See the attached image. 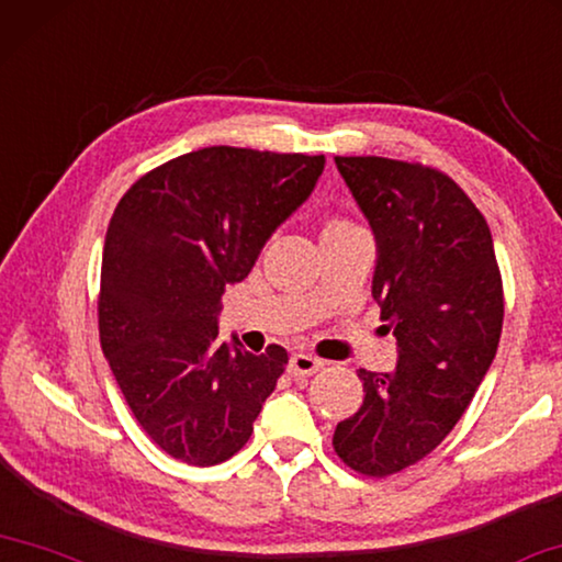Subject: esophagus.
<instances>
[{
  "instance_id": "34e87169",
  "label": "esophagus",
  "mask_w": 562,
  "mask_h": 562,
  "mask_svg": "<svg viewBox=\"0 0 562 562\" xmlns=\"http://www.w3.org/2000/svg\"><path fill=\"white\" fill-rule=\"evenodd\" d=\"M323 368V362H319L317 358H313V355H292L290 358V375L292 378H310L315 375V372Z\"/></svg>"
}]
</instances>
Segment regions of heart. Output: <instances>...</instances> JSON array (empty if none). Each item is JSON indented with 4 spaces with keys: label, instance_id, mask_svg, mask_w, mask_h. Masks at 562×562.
I'll use <instances>...</instances> for the list:
<instances>
[{
    "label": "heart",
    "instance_id": "heart-1",
    "mask_svg": "<svg viewBox=\"0 0 562 562\" xmlns=\"http://www.w3.org/2000/svg\"><path fill=\"white\" fill-rule=\"evenodd\" d=\"M347 229H358V227H355L352 222H347V220H329L323 235H333V233H347Z\"/></svg>",
    "mask_w": 562,
    "mask_h": 562
}]
</instances>
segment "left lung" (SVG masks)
Listing matches in <instances>:
<instances>
[{
  "mask_svg": "<svg viewBox=\"0 0 562 562\" xmlns=\"http://www.w3.org/2000/svg\"><path fill=\"white\" fill-rule=\"evenodd\" d=\"M378 243L372 297L397 340V368L360 370L364 400L337 423L347 468L387 477L438 448L497 352L503 280L485 217L438 169L335 157Z\"/></svg>",
  "mask_w": 562,
  "mask_h": 562,
  "instance_id": "obj_1",
  "label": "left lung"
}]
</instances>
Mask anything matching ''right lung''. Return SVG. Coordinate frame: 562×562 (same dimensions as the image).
Wrapping results in <instances>:
<instances>
[{
  "mask_svg": "<svg viewBox=\"0 0 562 562\" xmlns=\"http://www.w3.org/2000/svg\"><path fill=\"white\" fill-rule=\"evenodd\" d=\"M323 155L204 147L124 192L102 252L100 342L157 448L210 468L243 450L288 350L217 340L227 284L315 190Z\"/></svg>",
  "mask_w": 562,
  "mask_h": 562,
  "instance_id": "add662e5",
  "label": "right lung"
}]
</instances>
